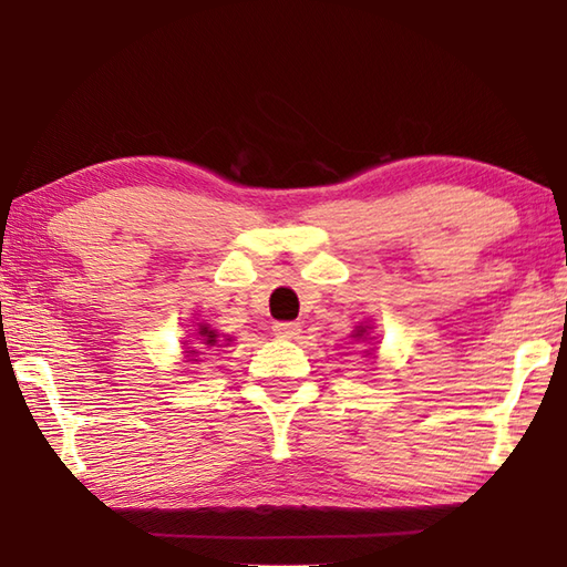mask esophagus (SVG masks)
<instances>
[{
    "mask_svg": "<svg viewBox=\"0 0 567 567\" xmlns=\"http://www.w3.org/2000/svg\"><path fill=\"white\" fill-rule=\"evenodd\" d=\"M272 331H275V336H280V339H297V336L302 333V327H299L297 321H280V323H275Z\"/></svg>",
    "mask_w": 567,
    "mask_h": 567,
    "instance_id": "esophagus-1",
    "label": "esophagus"
}]
</instances>
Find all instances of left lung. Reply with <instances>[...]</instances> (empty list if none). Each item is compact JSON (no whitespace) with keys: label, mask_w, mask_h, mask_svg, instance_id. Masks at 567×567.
Returning a JSON list of instances; mask_svg holds the SVG:
<instances>
[{"label":"left lung","mask_w":567,"mask_h":567,"mask_svg":"<svg viewBox=\"0 0 567 567\" xmlns=\"http://www.w3.org/2000/svg\"><path fill=\"white\" fill-rule=\"evenodd\" d=\"M358 336H363V331H360V333H358Z\"/></svg>","instance_id":"1"}]
</instances>
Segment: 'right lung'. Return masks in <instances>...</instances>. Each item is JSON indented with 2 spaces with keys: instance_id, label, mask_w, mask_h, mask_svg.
I'll return each instance as SVG.
<instances>
[{
  "instance_id": "right-lung-1",
  "label": "right lung",
  "mask_w": 567,
  "mask_h": 567,
  "mask_svg": "<svg viewBox=\"0 0 567 567\" xmlns=\"http://www.w3.org/2000/svg\"><path fill=\"white\" fill-rule=\"evenodd\" d=\"M197 333H199V346H216V343H219V341H216L219 336L209 331V327H199ZM192 355H195V351H192Z\"/></svg>"
}]
</instances>
